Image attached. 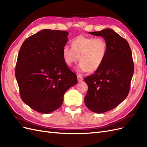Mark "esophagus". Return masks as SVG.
<instances>
[{
  "label": "esophagus",
  "mask_w": 147,
  "mask_h": 147,
  "mask_svg": "<svg viewBox=\"0 0 147 147\" xmlns=\"http://www.w3.org/2000/svg\"><path fill=\"white\" fill-rule=\"evenodd\" d=\"M77 78H78V81L79 82H81L82 81H83V78L82 76H81L80 75H78L77 76Z\"/></svg>",
  "instance_id": "34e87169"
}]
</instances>
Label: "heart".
I'll list each match as a JSON object with an SVG mask.
<instances>
[{
    "instance_id": "b5f03b06",
    "label": "heart",
    "mask_w": 147,
    "mask_h": 147,
    "mask_svg": "<svg viewBox=\"0 0 147 147\" xmlns=\"http://www.w3.org/2000/svg\"><path fill=\"white\" fill-rule=\"evenodd\" d=\"M71 46L72 48L68 45L63 47V58L69 66L80 61L76 69L80 73L97 71L107 54V42L102 37L79 36L71 40Z\"/></svg>"
}]
</instances>
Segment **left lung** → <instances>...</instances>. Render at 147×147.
Masks as SVG:
<instances>
[{
    "label": "left lung",
    "mask_w": 147,
    "mask_h": 147,
    "mask_svg": "<svg viewBox=\"0 0 147 147\" xmlns=\"http://www.w3.org/2000/svg\"><path fill=\"white\" fill-rule=\"evenodd\" d=\"M89 33L103 37L107 44L103 64L84 78L88 86L86 107L93 112L103 113L116 108L127 97L134 74L132 55L127 41L112 29Z\"/></svg>",
    "instance_id": "8db88e82"
}]
</instances>
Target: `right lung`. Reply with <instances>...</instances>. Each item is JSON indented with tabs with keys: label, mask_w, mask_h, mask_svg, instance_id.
<instances>
[{
	"label": "right lung",
	"mask_w": 147,
	"mask_h": 147,
	"mask_svg": "<svg viewBox=\"0 0 147 147\" xmlns=\"http://www.w3.org/2000/svg\"><path fill=\"white\" fill-rule=\"evenodd\" d=\"M68 34L42 29L25 40L20 49L15 76L21 98L34 111L43 114L55 111L66 91L78 82L62 55Z\"/></svg>",
	"instance_id": "add662e5"
}]
</instances>
